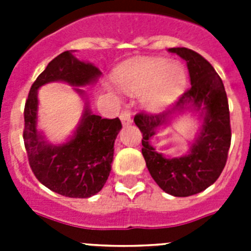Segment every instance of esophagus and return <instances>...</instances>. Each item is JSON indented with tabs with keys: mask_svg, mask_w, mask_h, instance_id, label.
<instances>
[{
	"mask_svg": "<svg viewBox=\"0 0 251 251\" xmlns=\"http://www.w3.org/2000/svg\"><path fill=\"white\" fill-rule=\"evenodd\" d=\"M119 118H121L123 126H129L133 122L132 117H130V113L128 112V110H123V112L121 113V115H119Z\"/></svg>",
	"mask_w": 251,
	"mask_h": 251,
	"instance_id": "34e87169",
	"label": "esophagus"
}]
</instances>
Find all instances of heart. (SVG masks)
Listing matches in <instances>:
<instances>
[{"label":"heart","instance_id":"1","mask_svg":"<svg viewBox=\"0 0 251 251\" xmlns=\"http://www.w3.org/2000/svg\"><path fill=\"white\" fill-rule=\"evenodd\" d=\"M186 83L185 70L178 64L148 60L124 70L118 76L122 90L130 95L148 92V105L159 108L175 98Z\"/></svg>","mask_w":251,"mask_h":251}]
</instances>
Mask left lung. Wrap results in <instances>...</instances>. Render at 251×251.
Returning <instances> with one entry per match:
<instances>
[{
    "instance_id": "8db88e82",
    "label": "left lung",
    "mask_w": 251,
    "mask_h": 251,
    "mask_svg": "<svg viewBox=\"0 0 251 251\" xmlns=\"http://www.w3.org/2000/svg\"><path fill=\"white\" fill-rule=\"evenodd\" d=\"M186 60L191 85L177 99L174 108L156 115L137 113L134 123L142 133V154L152 178L167 194L186 197L203 191L219 178L227 161L231 127L227 97L223 80L212 65L199 52L187 48H172ZM187 105L206 110L203 130L192 152L181 159H165L149 145L150 137L168 117L182 111Z\"/></svg>"
}]
</instances>
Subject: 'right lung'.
Here are the masks:
<instances>
[{
  "mask_svg": "<svg viewBox=\"0 0 251 251\" xmlns=\"http://www.w3.org/2000/svg\"><path fill=\"white\" fill-rule=\"evenodd\" d=\"M72 51L51 60L31 85L24 110V142L28 165L40 182L63 196L86 199L98 194L109 176L114 141L122 129L119 118H101L86 109L74 138L63 146L45 145L36 132L40 86L56 80L83 86L100 75L98 68L77 60Z\"/></svg>",
  "mask_w": 251,
  "mask_h": 251,
  "instance_id": "right-lung-1",
  "label": "right lung"
}]
</instances>
